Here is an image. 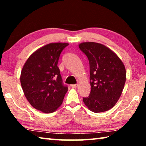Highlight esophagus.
Masks as SVG:
<instances>
[{
  "instance_id": "obj_1",
  "label": "esophagus",
  "mask_w": 146,
  "mask_h": 146,
  "mask_svg": "<svg viewBox=\"0 0 146 146\" xmlns=\"http://www.w3.org/2000/svg\"><path fill=\"white\" fill-rule=\"evenodd\" d=\"M71 87L73 89H75L78 87V84H73V85H71Z\"/></svg>"
}]
</instances>
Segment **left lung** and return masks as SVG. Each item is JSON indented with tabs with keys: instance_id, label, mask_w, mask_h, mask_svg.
<instances>
[{
	"instance_id": "1",
	"label": "left lung",
	"mask_w": 146,
	"mask_h": 146,
	"mask_svg": "<svg viewBox=\"0 0 146 146\" xmlns=\"http://www.w3.org/2000/svg\"><path fill=\"white\" fill-rule=\"evenodd\" d=\"M79 48L90 62L91 92L83 102L94 113L110 110L122 93L126 80L124 64L117 54L102 44L86 42Z\"/></svg>"
}]
</instances>
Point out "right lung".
Segmentation results:
<instances>
[{"mask_svg":"<svg viewBox=\"0 0 146 146\" xmlns=\"http://www.w3.org/2000/svg\"><path fill=\"white\" fill-rule=\"evenodd\" d=\"M66 42L44 46L29 56L21 71V84L29 103L36 110L51 113L60 107L68 88L62 84L57 64Z\"/></svg>","mask_w":146,"mask_h":146,"instance_id":"right-lung-1","label":"right lung"}]
</instances>
